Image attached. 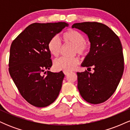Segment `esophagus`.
<instances>
[{
  "instance_id": "esophagus-1",
  "label": "esophagus",
  "mask_w": 130,
  "mask_h": 130,
  "mask_svg": "<svg viewBox=\"0 0 130 130\" xmlns=\"http://www.w3.org/2000/svg\"><path fill=\"white\" fill-rule=\"evenodd\" d=\"M64 74H65V75H68V74H69V72H68V71H64Z\"/></svg>"
}]
</instances>
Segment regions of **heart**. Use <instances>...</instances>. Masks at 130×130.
<instances>
[{"instance_id": "heart-1", "label": "heart", "mask_w": 130, "mask_h": 130, "mask_svg": "<svg viewBox=\"0 0 130 130\" xmlns=\"http://www.w3.org/2000/svg\"><path fill=\"white\" fill-rule=\"evenodd\" d=\"M62 40L65 43L74 44V54L77 53L82 56L87 54L90 50V44L85 41V37L83 34L74 29H68L64 32L62 35ZM62 45L57 37H53L47 44V48L52 56L58 57L60 53ZM79 60L77 57H62L56 59L54 62V67L58 71H72L78 65Z\"/></svg>"}]
</instances>
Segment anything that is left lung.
Wrapping results in <instances>:
<instances>
[{"label":"left lung","mask_w":130,"mask_h":130,"mask_svg":"<svg viewBox=\"0 0 130 130\" xmlns=\"http://www.w3.org/2000/svg\"><path fill=\"white\" fill-rule=\"evenodd\" d=\"M72 28L84 32L90 43V51L81 66L93 73L77 72V89L86 101L100 104L108 100L117 89L124 70L122 46L119 37L109 27L97 22L75 23Z\"/></svg>","instance_id":"obj_1"}]
</instances>
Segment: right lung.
Wrapping results in <instances>:
<instances>
[{
	"mask_svg": "<svg viewBox=\"0 0 130 130\" xmlns=\"http://www.w3.org/2000/svg\"><path fill=\"white\" fill-rule=\"evenodd\" d=\"M67 26L65 22L32 24L11 43L9 73L22 97L34 106H47L59 96L65 74L44 71L53 65L47 44Z\"/></svg>",
	"mask_w": 130,
	"mask_h": 130,
	"instance_id": "1",
	"label": "right lung"
}]
</instances>
